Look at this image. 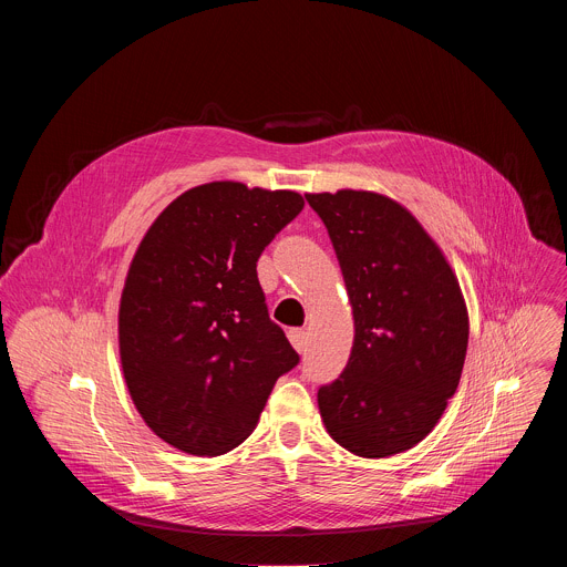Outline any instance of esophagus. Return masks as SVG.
I'll return each mask as SVG.
<instances>
[{
  "mask_svg": "<svg viewBox=\"0 0 567 567\" xmlns=\"http://www.w3.org/2000/svg\"><path fill=\"white\" fill-rule=\"evenodd\" d=\"M287 337H289V341H291V346L296 348V352H305V346H307V341H305V330H298V328H293V330H289L287 332Z\"/></svg>",
  "mask_w": 567,
  "mask_h": 567,
  "instance_id": "esophagus-1",
  "label": "esophagus"
}]
</instances>
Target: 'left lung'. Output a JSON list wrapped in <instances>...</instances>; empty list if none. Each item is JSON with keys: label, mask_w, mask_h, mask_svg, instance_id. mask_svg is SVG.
Here are the masks:
<instances>
[{"label": "left lung", "mask_w": 567, "mask_h": 567, "mask_svg": "<svg viewBox=\"0 0 567 567\" xmlns=\"http://www.w3.org/2000/svg\"><path fill=\"white\" fill-rule=\"evenodd\" d=\"M305 197L330 233L354 318L346 370L318 390L322 424L359 457L403 453L435 429L462 377L460 282L399 202L352 188Z\"/></svg>", "instance_id": "obj_1"}]
</instances>
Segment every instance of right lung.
I'll use <instances>...</instances> for the list:
<instances>
[{
  "mask_svg": "<svg viewBox=\"0 0 567 567\" xmlns=\"http://www.w3.org/2000/svg\"><path fill=\"white\" fill-rule=\"evenodd\" d=\"M302 206L293 190L210 182L143 235L121 293L118 352L138 415L171 446L228 453L300 361L269 318L256 267Z\"/></svg>",
  "mask_w": 567,
  "mask_h": 567,
  "instance_id": "1",
  "label": "right lung"
}]
</instances>
